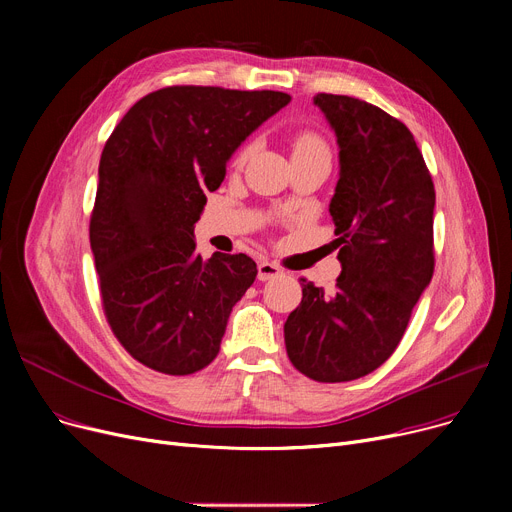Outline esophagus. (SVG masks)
<instances>
[{"label": "esophagus", "mask_w": 512, "mask_h": 512, "mask_svg": "<svg viewBox=\"0 0 512 512\" xmlns=\"http://www.w3.org/2000/svg\"><path fill=\"white\" fill-rule=\"evenodd\" d=\"M280 274H282V270H280V267H278L276 263H272V261H261V263L257 265V278H259L261 282L274 280V278H278Z\"/></svg>", "instance_id": "1"}]
</instances>
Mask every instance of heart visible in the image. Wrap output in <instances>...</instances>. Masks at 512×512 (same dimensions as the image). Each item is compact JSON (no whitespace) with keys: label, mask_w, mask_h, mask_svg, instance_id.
Returning a JSON list of instances; mask_svg holds the SVG:
<instances>
[{"label":"heart","mask_w":512,"mask_h":512,"mask_svg":"<svg viewBox=\"0 0 512 512\" xmlns=\"http://www.w3.org/2000/svg\"><path fill=\"white\" fill-rule=\"evenodd\" d=\"M257 149V141H249L245 147L238 151L236 161L242 164V161H247ZM307 151H328L326 143L321 141V137H317L315 132H301L297 139H294V153H307Z\"/></svg>","instance_id":"obj_1"}]
</instances>
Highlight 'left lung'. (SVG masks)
I'll list each match as a JSON object with an SVG mask.
<instances>
[{"instance_id": "obj_1", "label": "left lung", "mask_w": 512, "mask_h": 512, "mask_svg": "<svg viewBox=\"0 0 512 512\" xmlns=\"http://www.w3.org/2000/svg\"><path fill=\"white\" fill-rule=\"evenodd\" d=\"M338 143L330 201L342 272L326 294L303 278L284 324L292 365L315 382H351L398 346L434 276L436 191L411 130L367 101L319 93Z\"/></svg>"}]
</instances>
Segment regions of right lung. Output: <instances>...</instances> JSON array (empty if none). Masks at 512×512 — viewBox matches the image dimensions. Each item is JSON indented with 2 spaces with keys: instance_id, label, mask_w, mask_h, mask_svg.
<instances>
[{
  "instance_id": "add662e5",
  "label": "right lung",
  "mask_w": 512,
  "mask_h": 512,
  "mask_svg": "<svg viewBox=\"0 0 512 512\" xmlns=\"http://www.w3.org/2000/svg\"><path fill=\"white\" fill-rule=\"evenodd\" d=\"M280 91L166 87L134 103L107 139L91 251L107 321L139 363L188 375L220 353L232 307L255 282L245 253H195V224L226 164Z\"/></svg>"
}]
</instances>
